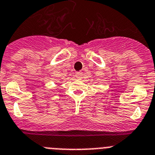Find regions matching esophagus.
<instances>
[{"label": "esophagus", "mask_w": 155, "mask_h": 155, "mask_svg": "<svg viewBox=\"0 0 155 155\" xmlns=\"http://www.w3.org/2000/svg\"><path fill=\"white\" fill-rule=\"evenodd\" d=\"M82 76H83V72H76V77L77 78V79H79V78H81V77H82Z\"/></svg>", "instance_id": "34e87169"}]
</instances>
